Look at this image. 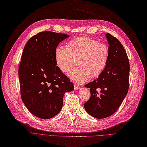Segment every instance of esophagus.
<instances>
[{
    "instance_id": "1",
    "label": "esophagus",
    "mask_w": 147,
    "mask_h": 147,
    "mask_svg": "<svg viewBox=\"0 0 147 147\" xmlns=\"http://www.w3.org/2000/svg\"><path fill=\"white\" fill-rule=\"evenodd\" d=\"M74 88H75V90H79V89L80 88V87L78 86L75 84V85H74Z\"/></svg>"
}]
</instances>
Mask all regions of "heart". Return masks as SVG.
<instances>
[{
	"mask_svg": "<svg viewBox=\"0 0 147 147\" xmlns=\"http://www.w3.org/2000/svg\"><path fill=\"white\" fill-rule=\"evenodd\" d=\"M109 59L107 45L87 37H79L69 41L66 48L57 47L55 50V59L62 72H67L78 61L79 66L68 74L76 83H83L91 76L96 77L105 69Z\"/></svg>",
	"mask_w": 147,
	"mask_h": 147,
	"instance_id": "1",
	"label": "heart"
}]
</instances>
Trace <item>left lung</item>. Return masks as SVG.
Returning a JSON list of instances; mask_svg holds the SVG:
<instances>
[{
  "label": "left lung",
  "mask_w": 147,
  "mask_h": 147,
  "mask_svg": "<svg viewBox=\"0 0 147 147\" xmlns=\"http://www.w3.org/2000/svg\"><path fill=\"white\" fill-rule=\"evenodd\" d=\"M109 59L105 69L96 80L85 85L90 98L84 104L87 113L96 118H107L118 109L129 90L130 65L126 52L120 42L109 33Z\"/></svg>",
  "instance_id": "obj_1"
}]
</instances>
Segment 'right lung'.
<instances>
[{"label": "right lung", "mask_w": 147, "mask_h": 147, "mask_svg": "<svg viewBox=\"0 0 147 147\" xmlns=\"http://www.w3.org/2000/svg\"><path fill=\"white\" fill-rule=\"evenodd\" d=\"M66 34L42 32L26 43L18 69L21 96L34 116L49 119L62 109L63 96L73 91L72 82L57 66L55 50Z\"/></svg>", "instance_id": "1"}]
</instances>
